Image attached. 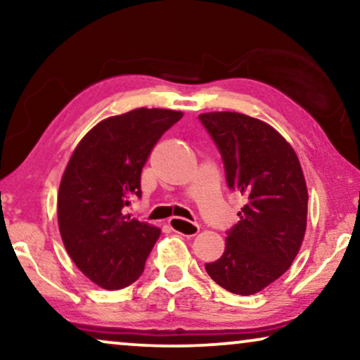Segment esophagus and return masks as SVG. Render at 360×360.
Returning a JSON list of instances; mask_svg holds the SVG:
<instances>
[{"label": "esophagus", "instance_id": "1", "mask_svg": "<svg viewBox=\"0 0 360 360\" xmlns=\"http://www.w3.org/2000/svg\"><path fill=\"white\" fill-rule=\"evenodd\" d=\"M169 226L172 231H175V233H179V234L188 236V238H191V236H196L200 231L198 224L190 223V221H186L184 218H176V216L169 219Z\"/></svg>", "mask_w": 360, "mask_h": 360}]
</instances>
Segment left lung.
<instances>
[{
	"label": "left lung",
	"instance_id": "1",
	"mask_svg": "<svg viewBox=\"0 0 360 360\" xmlns=\"http://www.w3.org/2000/svg\"><path fill=\"white\" fill-rule=\"evenodd\" d=\"M198 117L221 152L228 186L245 196L223 255L205 269L219 287L248 297L297 257L307 231V181L297 152L267 122L233 111Z\"/></svg>",
	"mask_w": 360,
	"mask_h": 360
}]
</instances>
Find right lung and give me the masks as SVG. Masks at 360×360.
Returning <instances> with one entry per match:
<instances>
[{
	"mask_svg": "<svg viewBox=\"0 0 360 360\" xmlns=\"http://www.w3.org/2000/svg\"><path fill=\"white\" fill-rule=\"evenodd\" d=\"M184 112L137 108L106 117L83 136L63 172L57 196L58 229L82 274L105 290L134 283L160 229L122 208L141 196L150 150Z\"/></svg>",
	"mask_w": 360,
	"mask_h": 360,
	"instance_id": "1",
	"label": "right lung"
}]
</instances>
